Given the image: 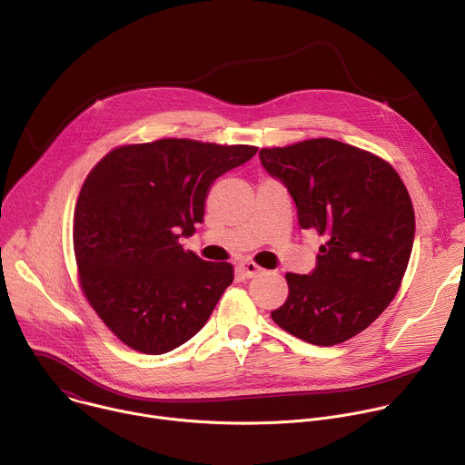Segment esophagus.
Returning <instances> with one entry per match:
<instances>
[{
  "label": "esophagus",
  "instance_id": "obj_1",
  "mask_svg": "<svg viewBox=\"0 0 465 465\" xmlns=\"http://www.w3.org/2000/svg\"><path fill=\"white\" fill-rule=\"evenodd\" d=\"M239 269H241L242 276H246V278H253L255 274L261 272V267H257V264H255L253 261H242V262L239 264Z\"/></svg>",
  "mask_w": 465,
  "mask_h": 465
}]
</instances>
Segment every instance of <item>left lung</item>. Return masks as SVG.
Listing matches in <instances>:
<instances>
[{
	"instance_id": "obj_1",
	"label": "left lung",
	"mask_w": 465,
	"mask_h": 465,
	"mask_svg": "<svg viewBox=\"0 0 465 465\" xmlns=\"http://www.w3.org/2000/svg\"><path fill=\"white\" fill-rule=\"evenodd\" d=\"M259 160L289 189L300 226L325 239L311 274H285L289 298L271 316L309 344L346 342L400 291L416 232L411 194L382 158L337 140L261 149Z\"/></svg>"
}]
</instances>
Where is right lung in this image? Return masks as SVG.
Returning a JSON list of instances; mask_svg holds the SVG:
<instances>
[{"label": "right lung", "mask_w": 465, "mask_h": 465, "mask_svg": "<svg viewBox=\"0 0 465 465\" xmlns=\"http://www.w3.org/2000/svg\"><path fill=\"white\" fill-rule=\"evenodd\" d=\"M255 153L169 138L117 147L90 171L74 217L79 280L123 344L162 355L204 327L233 267L201 259L178 239L204 221L213 182Z\"/></svg>", "instance_id": "right-lung-1"}]
</instances>
